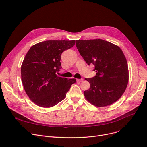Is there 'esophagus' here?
Wrapping results in <instances>:
<instances>
[{"label":"esophagus","mask_w":147,"mask_h":147,"mask_svg":"<svg viewBox=\"0 0 147 147\" xmlns=\"http://www.w3.org/2000/svg\"><path fill=\"white\" fill-rule=\"evenodd\" d=\"M83 80V79H82H82H77L76 80V81L77 82H82Z\"/></svg>","instance_id":"1"}]
</instances>
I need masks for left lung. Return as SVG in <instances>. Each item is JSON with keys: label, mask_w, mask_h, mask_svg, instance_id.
<instances>
[{"label": "left lung", "mask_w": 147, "mask_h": 147, "mask_svg": "<svg viewBox=\"0 0 147 147\" xmlns=\"http://www.w3.org/2000/svg\"><path fill=\"white\" fill-rule=\"evenodd\" d=\"M86 62L94 65L96 76L85 78L90 84L86 99L96 107H105L121 98L127 88L129 73L127 59L118 46L102 39L76 40Z\"/></svg>", "instance_id": "obj_1"}]
</instances>
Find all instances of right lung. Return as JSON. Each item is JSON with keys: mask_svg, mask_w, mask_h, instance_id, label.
I'll list each match as a JSON object with an SVG mask.
<instances>
[{"mask_svg": "<svg viewBox=\"0 0 147 147\" xmlns=\"http://www.w3.org/2000/svg\"><path fill=\"white\" fill-rule=\"evenodd\" d=\"M75 40H47L32 46L21 66L22 82L26 94L34 104L51 107L64 100L75 78L60 77L61 53Z\"/></svg>", "mask_w": 147, "mask_h": 147, "instance_id": "1", "label": "right lung"}]
</instances>
